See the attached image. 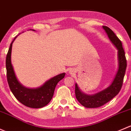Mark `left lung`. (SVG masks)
<instances>
[{
    "label": "left lung",
    "instance_id": "left-lung-1",
    "mask_svg": "<svg viewBox=\"0 0 131 131\" xmlns=\"http://www.w3.org/2000/svg\"><path fill=\"white\" fill-rule=\"evenodd\" d=\"M108 38L118 50V69L111 85L108 88L93 95H85L81 91L77 84L75 86V97L78 102L86 108H98L111 100L121 91L127 67L125 52L121 40L108 27L103 26Z\"/></svg>",
    "mask_w": 131,
    "mask_h": 131
}]
</instances>
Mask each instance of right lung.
<instances>
[{"label": "right lung", "mask_w": 131, "mask_h": 131, "mask_svg": "<svg viewBox=\"0 0 131 131\" xmlns=\"http://www.w3.org/2000/svg\"><path fill=\"white\" fill-rule=\"evenodd\" d=\"M16 38H14L10 43L5 60L7 79L9 86L16 99L24 105L33 108H42L50 102L54 93L56 85L64 78L65 73L53 77L38 88L29 89L21 85L16 78L10 59L12 45Z\"/></svg>", "instance_id": "obj_1"}]
</instances>
